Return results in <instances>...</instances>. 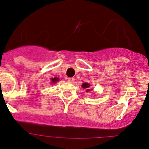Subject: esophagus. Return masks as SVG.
<instances>
[{
	"label": "esophagus",
	"instance_id": "34e87169",
	"mask_svg": "<svg viewBox=\"0 0 149 149\" xmlns=\"http://www.w3.org/2000/svg\"><path fill=\"white\" fill-rule=\"evenodd\" d=\"M67 80H68V82H73V81H74V78H67Z\"/></svg>",
	"mask_w": 149,
	"mask_h": 149
}]
</instances>
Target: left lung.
Returning a JSON list of instances; mask_svg holds the SVG:
<instances>
[{
    "label": "left lung",
    "instance_id": "1",
    "mask_svg": "<svg viewBox=\"0 0 149 149\" xmlns=\"http://www.w3.org/2000/svg\"><path fill=\"white\" fill-rule=\"evenodd\" d=\"M90 84H88V83H86V82H84V83H83L82 84V87H83L84 88H87V89H86V91H90V89H88V88L90 87Z\"/></svg>",
    "mask_w": 149,
    "mask_h": 149
}]
</instances>
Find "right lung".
Listing matches in <instances>:
<instances>
[{"label":"right lung","instance_id":"1","mask_svg":"<svg viewBox=\"0 0 149 149\" xmlns=\"http://www.w3.org/2000/svg\"><path fill=\"white\" fill-rule=\"evenodd\" d=\"M58 80H59L58 78H54L52 79V82H53V83H56V82H58Z\"/></svg>","mask_w":149,"mask_h":149}]
</instances>
